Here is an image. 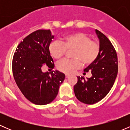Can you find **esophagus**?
I'll return each mask as SVG.
<instances>
[{"mask_svg":"<svg viewBox=\"0 0 130 130\" xmlns=\"http://www.w3.org/2000/svg\"><path fill=\"white\" fill-rule=\"evenodd\" d=\"M69 75H68V74H65V77H66V78H69Z\"/></svg>","mask_w":130,"mask_h":130,"instance_id":"obj_1","label":"esophagus"}]
</instances>
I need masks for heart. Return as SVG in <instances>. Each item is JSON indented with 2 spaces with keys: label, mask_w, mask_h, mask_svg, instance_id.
Wrapping results in <instances>:
<instances>
[{
  "label": "heart",
  "mask_w": 130,
  "mask_h": 130,
  "mask_svg": "<svg viewBox=\"0 0 130 130\" xmlns=\"http://www.w3.org/2000/svg\"><path fill=\"white\" fill-rule=\"evenodd\" d=\"M67 50H73V60L65 59L57 63V69L61 72L72 73L82 65H89L95 61L100 52V46L97 41L92 40L89 36L83 32L69 35L64 37L63 41H55L49 46L51 55L54 58H61Z\"/></svg>",
  "instance_id": "1"
}]
</instances>
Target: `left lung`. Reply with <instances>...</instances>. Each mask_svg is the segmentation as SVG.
Here are the masks:
<instances>
[{
    "label": "left lung",
    "mask_w": 130,
    "mask_h": 130,
    "mask_svg": "<svg viewBox=\"0 0 130 130\" xmlns=\"http://www.w3.org/2000/svg\"><path fill=\"white\" fill-rule=\"evenodd\" d=\"M99 40L100 52L94 63L84 71L92 73L90 78L77 77V83L73 87L78 101L93 104L104 98L113 86L118 74V57L116 50L109 39L101 31L95 29Z\"/></svg>",
    "instance_id": "obj_1"
}]
</instances>
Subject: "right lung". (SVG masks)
I'll use <instances>...</instances> for the list:
<instances>
[{"label":"right lung","mask_w":130,"mask_h":130,"mask_svg":"<svg viewBox=\"0 0 130 130\" xmlns=\"http://www.w3.org/2000/svg\"><path fill=\"white\" fill-rule=\"evenodd\" d=\"M54 36L50 30L39 29L26 36L15 50L12 60L14 80L25 98L37 105H45L57 97L64 73L56 70L43 72L44 64L55 65L49 46Z\"/></svg>","instance_id":"obj_1"}]
</instances>
